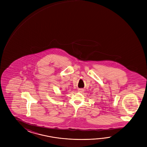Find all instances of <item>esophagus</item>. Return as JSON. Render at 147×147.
<instances>
[{"label": "esophagus", "instance_id": "obj_1", "mask_svg": "<svg viewBox=\"0 0 147 147\" xmlns=\"http://www.w3.org/2000/svg\"><path fill=\"white\" fill-rule=\"evenodd\" d=\"M78 92H80V93H82V92H83V89H79L78 90Z\"/></svg>", "mask_w": 147, "mask_h": 147}]
</instances>
